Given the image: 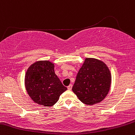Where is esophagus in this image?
Listing matches in <instances>:
<instances>
[{"label": "esophagus", "mask_w": 135, "mask_h": 135, "mask_svg": "<svg viewBox=\"0 0 135 135\" xmlns=\"http://www.w3.org/2000/svg\"><path fill=\"white\" fill-rule=\"evenodd\" d=\"M72 86H73V85H72V84H69V85L68 86V89L69 90H71L72 89Z\"/></svg>", "instance_id": "34e87169"}]
</instances>
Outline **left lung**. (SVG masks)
Listing matches in <instances>:
<instances>
[{
  "label": "left lung",
  "mask_w": 135,
  "mask_h": 135,
  "mask_svg": "<svg viewBox=\"0 0 135 135\" xmlns=\"http://www.w3.org/2000/svg\"><path fill=\"white\" fill-rule=\"evenodd\" d=\"M110 84V73L107 65L95 58H86L78 72L72 90L81 102L91 105L105 99Z\"/></svg>",
  "instance_id": "8db88e82"
}]
</instances>
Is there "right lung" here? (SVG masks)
I'll return each instance as SVG.
<instances>
[{"instance_id":"right-lung-1","label":"right lung","mask_w":135,"mask_h":135,"mask_svg":"<svg viewBox=\"0 0 135 135\" xmlns=\"http://www.w3.org/2000/svg\"><path fill=\"white\" fill-rule=\"evenodd\" d=\"M54 68V64L49 61H39L26 71V90L32 99L39 105L52 106L67 90L55 74Z\"/></svg>"}]
</instances>
